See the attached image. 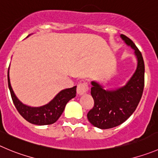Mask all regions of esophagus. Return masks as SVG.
Returning a JSON list of instances; mask_svg holds the SVG:
<instances>
[{"label": "esophagus", "instance_id": "esophagus-1", "mask_svg": "<svg viewBox=\"0 0 158 158\" xmlns=\"http://www.w3.org/2000/svg\"><path fill=\"white\" fill-rule=\"evenodd\" d=\"M88 85L86 83H85V82H80L77 85V93L79 95H83V94H85L88 91Z\"/></svg>", "mask_w": 158, "mask_h": 158}]
</instances>
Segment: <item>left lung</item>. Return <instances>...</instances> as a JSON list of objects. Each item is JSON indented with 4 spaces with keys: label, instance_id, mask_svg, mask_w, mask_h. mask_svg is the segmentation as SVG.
I'll list each match as a JSON object with an SVG mask.
<instances>
[{
    "label": "left lung",
    "instance_id": "1",
    "mask_svg": "<svg viewBox=\"0 0 158 158\" xmlns=\"http://www.w3.org/2000/svg\"><path fill=\"white\" fill-rule=\"evenodd\" d=\"M120 37L134 49L137 67L126 85L116 89L106 90L98 82L91 81V94L94 105L87 116L94 127L102 130L113 128L124 123L136 110L143 91L145 68L142 54L130 39L123 34Z\"/></svg>",
    "mask_w": 158,
    "mask_h": 158
}]
</instances>
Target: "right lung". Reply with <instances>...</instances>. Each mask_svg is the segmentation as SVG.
<instances>
[{"label":"right lung","mask_w":158,"mask_h":158,"mask_svg":"<svg viewBox=\"0 0 158 158\" xmlns=\"http://www.w3.org/2000/svg\"><path fill=\"white\" fill-rule=\"evenodd\" d=\"M7 82L11 98L18 112L28 123L35 125H50L57 121L62 115L67 103L76 96L77 87L74 86L60 91L52 101L45 106L40 107H30L21 102L15 94L10 85L9 69L7 71Z\"/></svg>","instance_id":"right-lung-1"}]
</instances>
